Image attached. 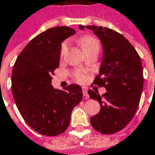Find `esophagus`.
I'll use <instances>...</instances> for the list:
<instances>
[{
  "instance_id": "1",
  "label": "esophagus",
  "mask_w": 155,
  "mask_h": 155,
  "mask_svg": "<svg viewBox=\"0 0 155 155\" xmlns=\"http://www.w3.org/2000/svg\"><path fill=\"white\" fill-rule=\"evenodd\" d=\"M82 93H83V96H84V98L86 99H87L89 98V95L87 94V89L85 87H82Z\"/></svg>"
}]
</instances>
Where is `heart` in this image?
<instances>
[{"instance_id": "1", "label": "heart", "mask_w": 155, "mask_h": 155, "mask_svg": "<svg viewBox=\"0 0 155 155\" xmlns=\"http://www.w3.org/2000/svg\"><path fill=\"white\" fill-rule=\"evenodd\" d=\"M80 44L82 47L83 51H88L90 50H93V49H99V43L98 39L96 38H94V36H91V35H87V36H83L82 38H81L80 39ZM68 47V43L67 42H64L62 43L61 47V55H63L64 52L66 51ZM74 79L80 81V82H82L86 80V74L81 71V70H76L75 72L74 73Z\"/></svg>"}]
</instances>
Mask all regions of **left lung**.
Wrapping results in <instances>:
<instances>
[{"mask_svg":"<svg viewBox=\"0 0 155 155\" xmlns=\"http://www.w3.org/2000/svg\"><path fill=\"white\" fill-rule=\"evenodd\" d=\"M86 27L94 31L103 46L99 74L94 83L107 91L102 96L97 91H88L90 98L99 101L101 108L90 122L95 130L110 135L123 130L138 108L143 87L141 57L130 43L114 30L96 25ZM79 28L83 30L85 26Z\"/></svg>","mask_w":155,"mask_h":155,"instance_id":"1","label":"left lung"}]
</instances>
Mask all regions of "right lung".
I'll list each match as a JSON object with an SVG mask.
<instances>
[{
	"label": "right lung",
	"instance_id": "right-lung-1",
	"mask_svg": "<svg viewBox=\"0 0 155 155\" xmlns=\"http://www.w3.org/2000/svg\"><path fill=\"white\" fill-rule=\"evenodd\" d=\"M75 33L68 26L46 30L20 52L12 72V94L26 124L41 135L58 136L68 129L74 107L82 99L81 87L71 84L63 90L51 85L59 66L61 42Z\"/></svg>",
	"mask_w": 155,
	"mask_h": 155
}]
</instances>
